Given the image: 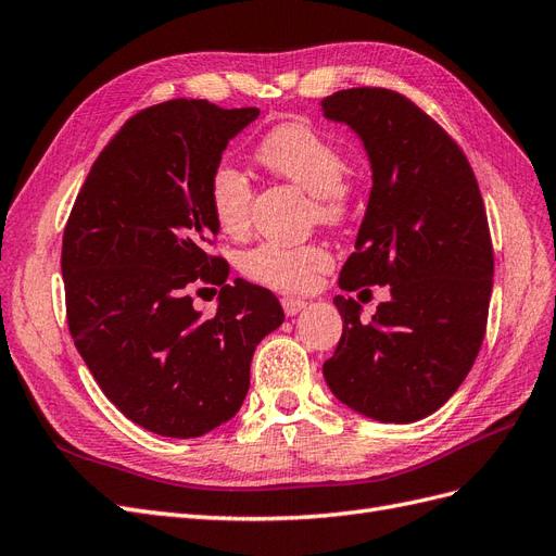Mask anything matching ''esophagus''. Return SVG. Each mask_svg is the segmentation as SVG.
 I'll use <instances>...</instances> for the list:
<instances>
[{
  "mask_svg": "<svg viewBox=\"0 0 556 556\" xmlns=\"http://www.w3.org/2000/svg\"><path fill=\"white\" fill-rule=\"evenodd\" d=\"M280 304H282L285 315H290V317L306 308V301H304V299H294V296H282Z\"/></svg>",
  "mask_w": 556,
  "mask_h": 556,
  "instance_id": "obj_1",
  "label": "esophagus"
}]
</instances>
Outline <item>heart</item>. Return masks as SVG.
Masks as SVG:
<instances>
[{
  "mask_svg": "<svg viewBox=\"0 0 556 556\" xmlns=\"http://www.w3.org/2000/svg\"><path fill=\"white\" fill-rule=\"evenodd\" d=\"M257 160L311 194L319 223L345 220L355 201V180L345 169L339 146L323 131L306 123L278 125L257 146ZM250 199L252 188L243 172L231 164L215 166L208 201L223 231L241 233L248 227ZM329 268L331 255L319 243H260L243 257V274L278 292H308Z\"/></svg>",
  "mask_w": 556,
  "mask_h": 556,
  "instance_id": "heart-1",
  "label": "heart"
}]
</instances>
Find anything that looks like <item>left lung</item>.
I'll use <instances>...</instances> for the list:
<instances>
[{"label":"left lung","mask_w":556,"mask_h":556,"mask_svg":"<svg viewBox=\"0 0 556 556\" xmlns=\"http://www.w3.org/2000/svg\"><path fill=\"white\" fill-rule=\"evenodd\" d=\"M323 111L355 129L374 172L339 285L392 294L371 323L355 299L333 296L343 336L323 374L348 408L417 422L459 390L484 339L494 250L482 194L464 150L408 97L350 88L323 99Z\"/></svg>","instance_id":"left-lung-1"}]
</instances>
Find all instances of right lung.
Returning <instances> with one entry per match:
<instances>
[{"mask_svg":"<svg viewBox=\"0 0 556 556\" xmlns=\"http://www.w3.org/2000/svg\"><path fill=\"white\" fill-rule=\"evenodd\" d=\"M260 109L172 99L131 115L99 153L62 237L66 323L90 374L134 425L197 439L239 413L280 301L211 255L208 182ZM222 288L201 320L189 290ZM217 292V290H215Z\"/></svg>","mask_w":556,"mask_h":556,"instance_id":"right-lung-1","label":"right lung"}]
</instances>
